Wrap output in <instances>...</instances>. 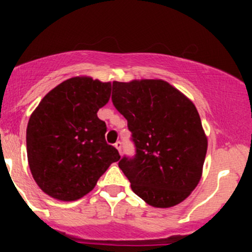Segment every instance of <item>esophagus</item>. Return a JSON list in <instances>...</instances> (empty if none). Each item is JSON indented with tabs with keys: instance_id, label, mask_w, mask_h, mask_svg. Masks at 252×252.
Returning a JSON list of instances; mask_svg holds the SVG:
<instances>
[{
	"instance_id": "esophagus-1",
	"label": "esophagus",
	"mask_w": 252,
	"mask_h": 252,
	"mask_svg": "<svg viewBox=\"0 0 252 252\" xmlns=\"http://www.w3.org/2000/svg\"><path fill=\"white\" fill-rule=\"evenodd\" d=\"M114 146H116V149L118 150L119 154L122 155V141H117L116 144H114Z\"/></svg>"
}]
</instances>
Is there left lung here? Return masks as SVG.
<instances>
[{"mask_svg":"<svg viewBox=\"0 0 252 252\" xmlns=\"http://www.w3.org/2000/svg\"><path fill=\"white\" fill-rule=\"evenodd\" d=\"M112 102L128 122L135 155L119 161L131 190L172 207L199 184L207 139L194 103L163 80L113 81Z\"/></svg>","mask_w":252,"mask_h":252,"instance_id":"8db88e82","label":"left lung"}]
</instances>
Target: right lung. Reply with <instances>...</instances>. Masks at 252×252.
I'll list each match as a JSON object with an SVG mask.
<instances>
[{"label":"right lung","instance_id":"obj_1","mask_svg":"<svg viewBox=\"0 0 252 252\" xmlns=\"http://www.w3.org/2000/svg\"><path fill=\"white\" fill-rule=\"evenodd\" d=\"M111 96V83L70 78L56 86L32 112L27 128L30 171L44 192L74 201L95 188L121 156L106 142L107 126L97 111Z\"/></svg>","mask_w":252,"mask_h":252}]
</instances>
